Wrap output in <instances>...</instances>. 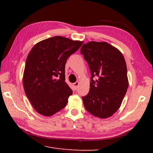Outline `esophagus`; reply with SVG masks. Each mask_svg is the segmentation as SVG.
<instances>
[{"label":"esophagus","instance_id":"1","mask_svg":"<svg viewBox=\"0 0 153 153\" xmlns=\"http://www.w3.org/2000/svg\"><path fill=\"white\" fill-rule=\"evenodd\" d=\"M78 85H79V82H76L75 83H74L73 85H74V87H75V89H77Z\"/></svg>","mask_w":153,"mask_h":153}]
</instances>
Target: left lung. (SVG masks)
Segmentation results:
<instances>
[{
	"instance_id": "8db88e82",
	"label": "left lung",
	"mask_w": 153,
	"mask_h": 153,
	"mask_svg": "<svg viewBox=\"0 0 153 153\" xmlns=\"http://www.w3.org/2000/svg\"><path fill=\"white\" fill-rule=\"evenodd\" d=\"M80 51L91 72L89 92L82 98L85 108L95 117H110L121 106L129 85L123 55L109 43L97 41L83 45ZM95 75L99 79L94 81Z\"/></svg>"
}]
</instances>
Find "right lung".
I'll use <instances>...</instances> for the list:
<instances>
[{
	"instance_id": "right-lung-1",
	"label": "right lung",
	"mask_w": 153,
	"mask_h": 153,
	"mask_svg": "<svg viewBox=\"0 0 153 153\" xmlns=\"http://www.w3.org/2000/svg\"><path fill=\"white\" fill-rule=\"evenodd\" d=\"M83 41L62 36L41 41L28 54L23 75L25 94L34 108L52 116L65 107L73 91L65 82V64Z\"/></svg>"
}]
</instances>
